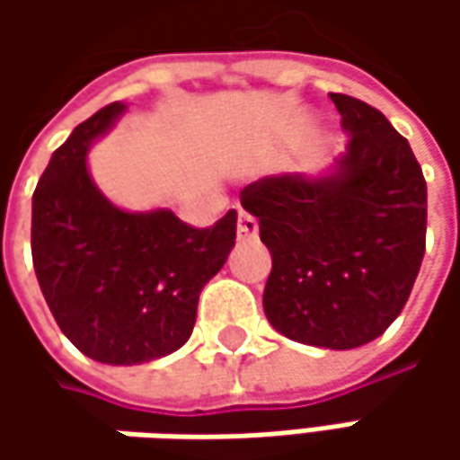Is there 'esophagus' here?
Masks as SVG:
<instances>
[{
	"mask_svg": "<svg viewBox=\"0 0 460 460\" xmlns=\"http://www.w3.org/2000/svg\"><path fill=\"white\" fill-rule=\"evenodd\" d=\"M258 235V222L253 215H248L245 209H240L238 215V238L240 240H251Z\"/></svg>",
	"mask_w": 460,
	"mask_h": 460,
	"instance_id": "34e87169",
	"label": "esophagus"
}]
</instances>
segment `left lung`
I'll use <instances>...</instances> for the list:
<instances>
[{
    "instance_id": "1",
    "label": "left lung",
    "mask_w": 460,
    "mask_h": 460,
    "mask_svg": "<svg viewBox=\"0 0 460 460\" xmlns=\"http://www.w3.org/2000/svg\"><path fill=\"white\" fill-rule=\"evenodd\" d=\"M348 133L330 173L266 176L240 191L271 253L263 312L296 343H371L407 305L425 256L428 186L392 122L330 94Z\"/></svg>"
}]
</instances>
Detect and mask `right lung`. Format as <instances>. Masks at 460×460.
<instances>
[{
  "instance_id": "right-lung-1",
  "label": "right lung",
  "mask_w": 460,
  "mask_h": 460,
  "mask_svg": "<svg viewBox=\"0 0 460 460\" xmlns=\"http://www.w3.org/2000/svg\"><path fill=\"white\" fill-rule=\"evenodd\" d=\"M128 104L102 107L50 155L32 194V266L63 335L84 356L133 366L189 341L204 284L235 245L238 212L191 227L171 209L128 212L86 166Z\"/></svg>"
}]
</instances>
